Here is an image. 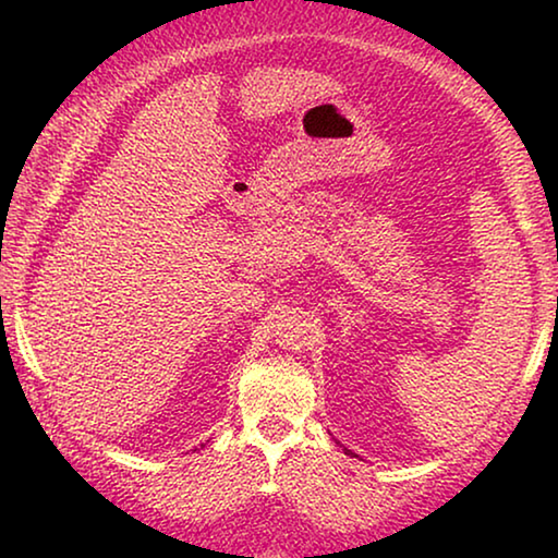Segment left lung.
<instances>
[{
  "instance_id": "8db88e82",
  "label": "left lung",
  "mask_w": 558,
  "mask_h": 558,
  "mask_svg": "<svg viewBox=\"0 0 558 558\" xmlns=\"http://www.w3.org/2000/svg\"><path fill=\"white\" fill-rule=\"evenodd\" d=\"M345 452H350V449H345Z\"/></svg>"
}]
</instances>
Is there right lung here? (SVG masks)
<instances>
[{"instance_id":"add662e5","label":"right lung","mask_w":558,"mask_h":558,"mask_svg":"<svg viewBox=\"0 0 558 558\" xmlns=\"http://www.w3.org/2000/svg\"><path fill=\"white\" fill-rule=\"evenodd\" d=\"M201 447H203V445H201Z\"/></svg>"}]
</instances>
